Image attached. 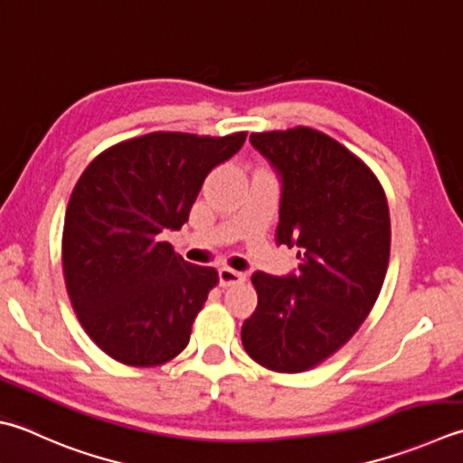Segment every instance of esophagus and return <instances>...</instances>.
Wrapping results in <instances>:
<instances>
[{"label": "esophagus", "mask_w": 463, "mask_h": 463, "mask_svg": "<svg viewBox=\"0 0 463 463\" xmlns=\"http://www.w3.org/2000/svg\"><path fill=\"white\" fill-rule=\"evenodd\" d=\"M244 277L242 273H239V270L234 269H229V267H221L219 269V283L221 287H231V285H239V283H244Z\"/></svg>", "instance_id": "1"}]
</instances>
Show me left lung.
Here are the masks:
<instances>
[{"label": "left lung", "instance_id": "8db88e82", "mask_svg": "<svg viewBox=\"0 0 463 463\" xmlns=\"http://www.w3.org/2000/svg\"><path fill=\"white\" fill-rule=\"evenodd\" d=\"M280 180L275 241L297 249L285 277L257 270L259 305L241 339L262 367L301 373L355 335L383 287L392 244L387 198L365 162L305 126L250 134Z\"/></svg>", "mask_w": 463, "mask_h": 463}]
</instances>
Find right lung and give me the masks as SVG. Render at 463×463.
<instances>
[{"instance_id": "obj_1", "label": "right lung", "mask_w": 463, "mask_h": 463, "mask_svg": "<svg viewBox=\"0 0 463 463\" xmlns=\"http://www.w3.org/2000/svg\"><path fill=\"white\" fill-rule=\"evenodd\" d=\"M244 140L152 132L104 150L80 176L63 221V279L81 327L120 364L162 365L188 345L219 275L176 255L162 232L188 221L208 172Z\"/></svg>"}]
</instances>
